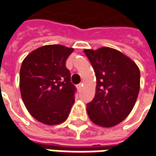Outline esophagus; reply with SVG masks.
Wrapping results in <instances>:
<instances>
[{"label":"esophagus","instance_id":"1","mask_svg":"<svg viewBox=\"0 0 156 156\" xmlns=\"http://www.w3.org/2000/svg\"><path fill=\"white\" fill-rule=\"evenodd\" d=\"M82 87H83V84H82V83H79L78 85H77V88H78V91H81V89H82Z\"/></svg>","mask_w":156,"mask_h":156}]
</instances>
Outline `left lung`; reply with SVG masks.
<instances>
[{
    "label": "left lung",
    "mask_w": 156,
    "mask_h": 156,
    "mask_svg": "<svg viewBox=\"0 0 156 156\" xmlns=\"http://www.w3.org/2000/svg\"><path fill=\"white\" fill-rule=\"evenodd\" d=\"M94 69L97 88L87 105L88 116L97 125L110 128L121 123L133 110L140 89V70L122 52L110 47L84 50Z\"/></svg>",
    "instance_id": "obj_1"
}]
</instances>
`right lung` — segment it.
<instances>
[{
	"instance_id": "add662e5",
	"label": "right lung",
	"mask_w": 156,
	"mask_h": 156,
	"mask_svg": "<svg viewBox=\"0 0 156 156\" xmlns=\"http://www.w3.org/2000/svg\"><path fill=\"white\" fill-rule=\"evenodd\" d=\"M73 51L62 45L39 47L23 59L20 73L23 101L30 115L47 125L67 119L76 87L65 65Z\"/></svg>"
}]
</instances>
